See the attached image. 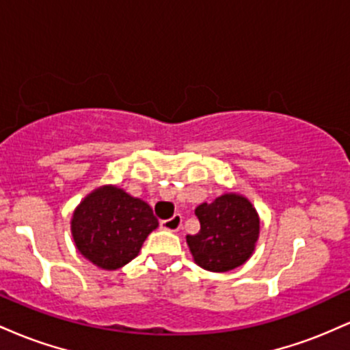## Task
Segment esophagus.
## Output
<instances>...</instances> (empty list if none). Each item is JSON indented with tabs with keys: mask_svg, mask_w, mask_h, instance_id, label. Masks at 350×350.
I'll return each mask as SVG.
<instances>
[{
	"mask_svg": "<svg viewBox=\"0 0 350 350\" xmlns=\"http://www.w3.org/2000/svg\"><path fill=\"white\" fill-rule=\"evenodd\" d=\"M180 224H183V217H180L179 214H176V215H172L171 219L163 220L161 228H164V230H167V232H178L180 228Z\"/></svg>",
	"mask_w": 350,
	"mask_h": 350,
	"instance_id": "obj_1",
	"label": "esophagus"
}]
</instances>
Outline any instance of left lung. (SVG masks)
<instances>
[{
    "label": "left lung",
    "mask_w": 350,
    "mask_h": 350,
    "mask_svg": "<svg viewBox=\"0 0 350 350\" xmlns=\"http://www.w3.org/2000/svg\"><path fill=\"white\" fill-rule=\"evenodd\" d=\"M200 230L186 235L192 258L200 268L226 273L242 267L255 252L260 237V215L250 199L226 192L196 208Z\"/></svg>",
    "instance_id": "left-lung-1"
}]
</instances>
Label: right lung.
I'll use <instances>...</instances> for the list:
<instances>
[{"mask_svg": "<svg viewBox=\"0 0 350 350\" xmlns=\"http://www.w3.org/2000/svg\"><path fill=\"white\" fill-rule=\"evenodd\" d=\"M158 226L150 204L113 184L87 194L70 219L72 239L80 255L108 271L138 256L146 237Z\"/></svg>", "mask_w": 350, "mask_h": 350, "instance_id": "add662e5", "label": "right lung"}]
</instances>
